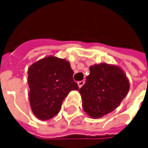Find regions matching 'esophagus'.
Returning <instances> with one entry per match:
<instances>
[{"label": "esophagus", "instance_id": "34e87169", "mask_svg": "<svg viewBox=\"0 0 148 148\" xmlns=\"http://www.w3.org/2000/svg\"><path fill=\"white\" fill-rule=\"evenodd\" d=\"M84 84H85V81H84V80H80V81H79V82H78V86L80 88V87H82V86H83V85H84Z\"/></svg>", "mask_w": 148, "mask_h": 148}]
</instances>
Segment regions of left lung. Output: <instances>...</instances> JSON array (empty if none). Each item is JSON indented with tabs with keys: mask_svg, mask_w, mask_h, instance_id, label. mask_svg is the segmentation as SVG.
Listing matches in <instances>:
<instances>
[{
	"mask_svg": "<svg viewBox=\"0 0 148 148\" xmlns=\"http://www.w3.org/2000/svg\"><path fill=\"white\" fill-rule=\"evenodd\" d=\"M129 90V79L121 68L100 63L90 67L86 84L79 92L84 111L92 118H99L113 111Z\"/></svg>",
	"mask_w": 148,
	"mask_h": 148,
	"instance_id": "left-lung-1",
	"label": "left lung"
}]
</instances>
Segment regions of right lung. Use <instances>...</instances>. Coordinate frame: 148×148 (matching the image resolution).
I'll return each mask as SVG.
<instances>
[{
    "label": "right lung",
    "instance_id": "add662e5",
    "mask_svg": "<svg viewBox=\"0 0 148 148\" xmlns=\"http://www.w3.org/2000/svg\"><path fill=\"white\" fill-rule=\"evenodd\" d=\"M74 71L65 59L49 56L28 69L29 100L33 114L40 120H49L59 113L69 92L78 90Z\"/></svg>",
    "mask_w": 148,
    "mask_h": 148
}]
</instances>
